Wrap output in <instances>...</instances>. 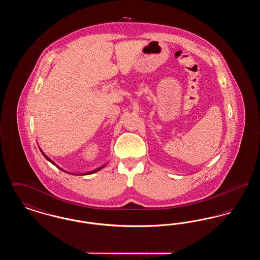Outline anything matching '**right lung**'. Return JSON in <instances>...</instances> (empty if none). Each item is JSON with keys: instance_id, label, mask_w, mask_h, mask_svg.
<instances>
[{"instance_id": "right-lung-1", "label": "right lung", "mask_w": 260, "mask_h": 260, "mask_svg": "<svg viewBox=\"0 0 260 260\" xmlns=\"http://www.w3.org/2000/svg\"><path fill=\"white\" fill-rule=\"evenodd\" d=\"M41 152H42V150H41ZM42 153H43V152H42ZM43 155H44V156H45V158H46V159H47V160H48V161H50V162H51V164H53V165H55V164H54V162H53V161H51V160H50V158H49V157H48V156H47V155H46V154H44V153H43ZM55 166H56V165H55ZM56 167H57V166H56ZM57 168H58V167H57ZM102 168H104V166H103V167H100V168H99V169H96V170H94V171H92V172H89V173H84V174H91V173H96V172H99V170H101V169H102ZM58 169H59V170H61V171H63V170H62V169H60V168H58ZM63 172H65V171H63ZM77 175H82V174H79V173H78V174H77Z\"/></svg>"}]
</instances>
